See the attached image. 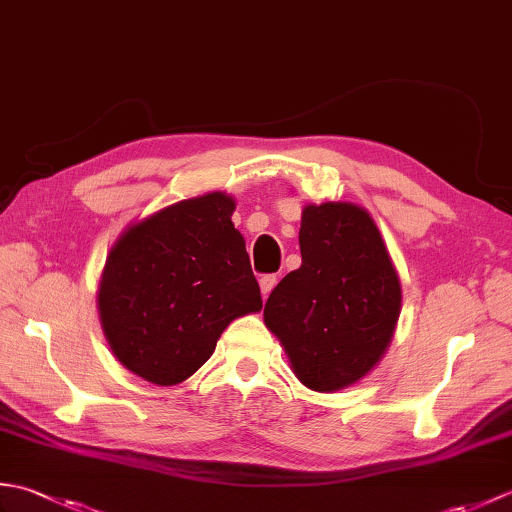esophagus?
<instances>
[{
  "mask_svg": "<svg viewBox=\"0 0 512 512\" xmlns=\"http://www.w3.org/2000/svg\"><path fill=\"white\" fill-rule=\"evenodd\" d=\"M275 284H277V275H264L262 279H259V288H262V295L268 297L270 290L275 288Z\"/></svg>",
  "mask_w": 512,
  "mask_h": 512,
  "instance_id": "1",
  "label": "esophagus"
}]
</instances>
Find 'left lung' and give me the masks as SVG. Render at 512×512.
Segmentation results:
<instances>
[{"label": "left lung", "instance_id": "1", "mask_svg": "<svg viewBox=\"0 0 512 512\" xmlns=\"http://www.w3.org/2000/svg\"><path fill=\"white\" fill-rule=\"evenodd\" d=\"M301 268L270 292L264 319L303 385L336 391L372 369L394 334L400 281L383 237L361 206L303 209Z\"/></svg>", "mask_w": 512, "mask_h": 512}]
</instances>
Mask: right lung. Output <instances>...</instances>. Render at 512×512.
I'll list each match as a JSON object with an SVG mask.
<instances>
[{
    "label": "right lung",
    "instance_id": "obj_1",
    "mask_svg": "<svg viewBox=\"0 0 512 512\" xmlns=\"http://www.w3.org/2000/svg\"><path fill=\"white\" fill-rule=\"evenodd\" d=\"M235 202L215 191L129 226L107 257L103 332L118 361L154 385L200 369L228 323L262 310Z\"/></svg>",
    "mask_w": 512,
    "mask_h": 512
}]
</instances>
